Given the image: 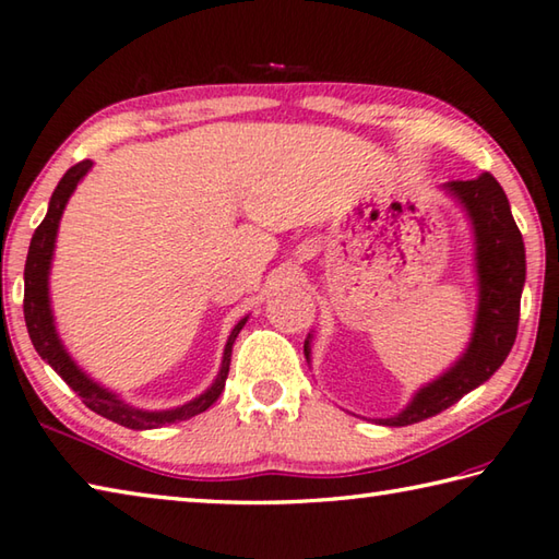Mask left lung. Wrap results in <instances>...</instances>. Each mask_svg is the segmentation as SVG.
<instances>
[{"label":"left lung","instance_id":"8db88e82","mask_svg":"<svg viewBox=\"0 0 559 559\" xmlns=\"http://www.w3.org/2000/svg\"><path fill=\"white\" fill-rule=\"evenodd\" d=\"M452 195L469 212L476 237V273H479V312L469 349L438 381L418 391L413 403L381 425L403 428L442 413L464 393L474 391L509 357L519 334L521 293L525 283V247L511 215L509 198L491 174L474 180L448 182ZM306 340V357H310Z\"/></svg>","mask_w":559,"mask_h":559}]
</instances>
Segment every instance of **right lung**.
Returning a JSON list of instances; mask_svg holds the SVG:
<instances>
[{
	"instance_id": "right-lung-1",
	"label": "right lung",
	"mask_w": 559,
	"mask_h": 559,
	"mask_svg": "<svg viewBox=\"0 0 559 559\" xmlns=\"http://www.w3.org/2000/svg\"><path fill=\"white\" fill-rule=\"evenodd\" d=\"M90 168H93V160H80V164H75L73 168H68V174L60 178L58 188L53 190V195H50L44 222L36 227L32 237V247H28L26 269H24V320H26L28 337H32L40 359L48 361L58 377L63 379L70 389L80 395V399H83L87 408L95 411L97 415H103V418L117 425H124V428H131V430L164 428V425H170V423L188 420L192 415L207 411L210 405L219 399V393L225 391V381H227L229 361H231V344H235L239 330L245 328L247 318L237 322L235 330L229 334L217 381L212 383L200 399L180 405V408L154 411V413L131 408V405H127L124 401H119L115 393H109L93 379H87L85 373L75 367V361L68 357V352L63 349V344H60L56 334L53 314H50V302H48V269H50V257H53L60 215H63L66 202L70 195H73L80 178H83Z\"/></svg>"
}]
</instances>
